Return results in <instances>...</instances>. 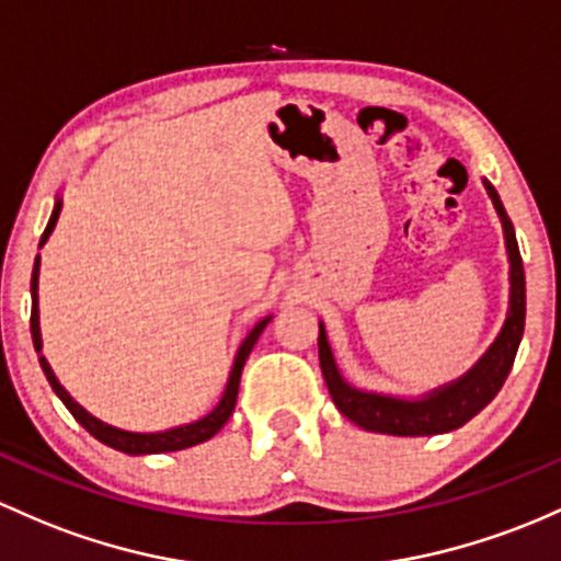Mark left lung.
Instances as JSON below:
<instances>
[{
  "label": "left lung",
  "instance_id": "8db88e82",
  "mask_svg": "<svg viewBox=\"0 0 561 561\" xmlns=\"http://www.w3.org/2000/svg\"><path fill=\"white\" fill-rule=\"evenodd\" d=\"M492 207L503 226V239H506L508 252V311L501 332L484 351L482 359L471 367L469 373L460 375L453 383L439 386V389L423 393L417 399L389 397V393L365 391L351 386L343 378L332 356L328 330L319 322V365H322L324 383H328L335 408L356 423L359 428L375 431V434L393 436H434L447 434V431L460 428L469 423L477 412H482L506 383L511 365H514L516 348H519L522 332H525V266H522L519 244H516L514 226L506 215L501 196L484 181Z\"/></svg>",
  "mask_w": 561,
  "mask_h": 561
}]
</instances>
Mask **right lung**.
I'll return each instance as SVG.
<instances>
[{
  "label": "right lung",
  "instance_id": "right-lung-1",
  "mask_svg": "<svg viewBox=\"0 0 561 561\" xmlns=\"http://www.w3.org/2000/svg\"><path fill=\"white\" fill-rule=\"evenodd\" d=\"M60 207H64V202H60V196H58V202H55V207H53L50 220H47V229H45V233H42V239H39V248L47 242V239H50L55 224H58ZM268 322H271V317H263L261 322H257L255 328L248 332V337H244V341H242V346H239V351H237V359H233V365H231L229 383H226L224 397H220V402L215 404L213 412H207L205 417H199V421H194V423H183V426H175V428H168V431H153V434H138V431L116 428V426H111V423H103L101 417L90 415V412L84 410L82 404H79L77 399H73L71 393L64 389V386H60V380L55 378L50 362H47L45 356H42V332H39V255H36L34 271H31V337H34V348H36V354H39L42 370H45L47 380H50L53 391L58 393L60 402L66 404V410H69L71 415L77 417V421L82 423V426L88 428L98 442H103V445H106V447H114V450L127 453V455H157V453L186 450V447L202 445V442H207V439H210V436L218 434V431L226 426V421H229V417H231L233 404H237L239 378H242L244 362H248L252 346H255L257 337H261V332L266 330Z\"/></svg>",
  "mask_w": 561,
  "mask_h": 561
}]
</instances>
